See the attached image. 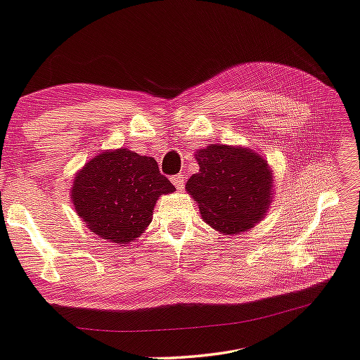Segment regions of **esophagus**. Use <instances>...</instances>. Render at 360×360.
<instances>
[{"label": "esophagus", "mask_w": 360, "mask_h": 360, "mask_svg": "<svg viewBox=\"0 0 360 360\" xmlns=\"http://www.w3.org/2000/svg\"><path fill=\"white\" fill-rule=\"evenodd\" d=\"M172 182L174 184V187L182 188V187H184V174H174V176H172Z\"/></svg>", "instance_id": "esophagus-1"}]
</instances>
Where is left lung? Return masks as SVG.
Segmentation results:
<instances>
[{"mask_svg": "<svg viewBox=\"0 0 360 360\" xmlns=\"http://www.w3.org/2000/svg\"><path fill=\"white\" fill-rule=\"evenodd\" d=\"M198 173L186 188L198 202L207 225L225 234H239L264 217L272 201V172L252 149L209 145L198 149Z\"/></svg>", "mask_w": 360, "mask_h": 360, "instance_id": "left-lung-1", "label": "left lung"}]
</instances>
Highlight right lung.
<instances>
[{
  "label": "right lung",
  "mask_w": 360,
  "mask_h": 360,
  "mask_svg": "<svg viewBox=\"0 0 360 360\" xmlns=\"http://www.w3.org/2000/svg\"><path fill=\"white\" fill-rule=\"evenodd\" d=\"M174 191L153 158L121 148L91 159L75 174L70 198L91 231L129 244L151 224L160 195Z\"/></svg>",
  "instance_id": "right-lung-1"
}]
</instances>
